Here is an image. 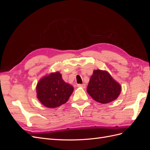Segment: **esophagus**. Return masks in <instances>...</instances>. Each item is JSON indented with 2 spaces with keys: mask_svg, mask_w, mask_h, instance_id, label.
Instances as JSON below:
<instances>
[{
  "mask_svg": "<svg viewBox=\"0 0 150 150\" xmlns=\"http://www.w3.org/2000/svg\"><path fill=\"white\" fill-rule=\"evenodd\" d=\"M78 87L82 88H86V84H78Z\"/></svg>",
  "mask_w": 150,
  "mask_h": 150,
  "instance_id": "esophagus-1",
  "label": "esophagus"
}]
</instances>
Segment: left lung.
<instances>
[{
	"instance_id": "left-lung-1",
	"label": "left lung",
	"mask_w": 150,
	"mask_h": 150,
	"mask_svg": "<svg viewBox=\"0 0 150 150\" xmlns=\"http://www.w3.org/2000/svg\"><path fill=\"white\" fill-rule=\"evenodd\" d=\"M121 85L113 79L108 72L94 70L89 82L87 92L97 102L109 103L115 100L120 94Z\"/></svg>"
}]
</instances>
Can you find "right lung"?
<instances>
[{
    "label": "right lung",
    "mask_w": 150,
    "mask_h": 150,
    "mask_svg": "<svg viewBox=\"0 0 150 150\" xmlns=\"http://www.w3.org/2000/svg\"><path fill=\"white\" fill-rule=\"evenodd\" d=\"M73 90L74 88L64 82L59 72L43 77L36 86L39 101L49 108H55L66 103Z\"/></svg>",
    "instance_id": "obj_1"
}]
</instances>
